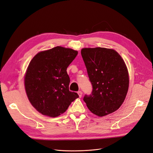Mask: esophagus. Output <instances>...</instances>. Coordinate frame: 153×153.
<instances>
[{
  "label": "esophagus",
  "instance_id": "1",
  "mask_svg": "<svg viewBox=\"0 0 153 153\" xmlns=\"http://www.w3.org/2000/svg\"><path fill=\"white\" fill-rule=\"evenodd\" d=\"M77 93H78V94H79V98H81V97H82V91H79L77 92Z\"/></svg>",
  "mask_w": 153,
  "mask_h": 153
}]
</instances>
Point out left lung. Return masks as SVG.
Listing matches in <instances>:
<instances>
[{
  "mask_svg": "<svg viewBox=\"0 0 153 153\" xmlns=\"http://www.w3.org/2000/svg\"><path fill=\"white\" fill-rule=\"evenodd\" d=\"M81 55L87 69L93 91L83 98L94 115L103 117L115 111L125 100L129 77L127 66L115 50L84 48Z\"/></svg>",
  "mask_w": 153,
  "mask_h": 153,
  "instance_id": "obj_1",
  "label": "left lung"
}]
</instances>
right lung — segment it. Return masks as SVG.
I'll use <instances>...</instances> for the list:
<instances>
[{
  "label": "right lung",
  "instance_id": "1",
  "mask_svg": "<svg viewBox=\"0 0 153 153\" xmlns=\"http://www.w3.org/2000/svg\"><path fill=\"white\" fill-rule=\"evenodd\" d=\"M77 53L58 46L38 53L30 62L25 76L26 93L33 106L43 115L59 116L79 97L69 91L67 72Z\"/></svg>",
  "mask_w": 153,
  "mask_h": 153
}]
</instances>
